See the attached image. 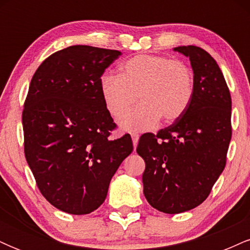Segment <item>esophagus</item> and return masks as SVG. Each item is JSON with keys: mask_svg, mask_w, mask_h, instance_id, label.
Returning <instances> with one entry per match:
<instances>
[{"mask_svg": "<svg viewBox=\"0 0 250 250\" xmlns=\"http://www.w3.org/2000/svg\"><path fill=\"white\" fill-rule=\"evenodd\" d=\"M131 139H133V145H134V149H136L137 147V142H139V137L140 135L137 133H131Z\"/></svg>", "mask_w": 250, "mask_h": 250, "instance_id": "esophagus-1", "label": "esophagus"}]
</instances>
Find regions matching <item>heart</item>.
<instances>
[{"mask_svg":"<svg viewBox=\"0 0 250 250\" xmlns=\"http://www.w3.org/2000/svg\"><path fill=\"white\" fill-rule=\"evenodd\" d=\"M100 91L113 117L123 115L137 96L142 103L119 125L125 130H147L161 119L173 122L186 113L194 96V74L170 57L141 54L123 62L120 75L102 74Z\"/></svg>","mask_w":250,"mask_h":250,"instance_id":"b5f03b06","label":"heart"}]
</instances>
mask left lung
I'll return each instance as SVG.
<instances>
[{
  "instance_id": "obj_1",
  "label": "left lung",
  "mask_w": 250,
  "mask_h": 250,
  "mask_svg": "<svg viewBox=\"0 0 250 250\" xmlns=\"http://www.w3.org/2000/svg\"><path fill=\"white\" fill-rule=\"evenodd\" d=\"M189 57L194 96L186 113L156 135L140 137L143 194L151 207L179 214L200 206L226 167L231 139V97L217 63L206 50L182 45Z\"/></svg>"
}]
</instances>
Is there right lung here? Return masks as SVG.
<instances>
[{
	"mask_svg": "<svg viewBox=\"0 0 250 250\" xmlns=\"http://www.w3.org/2000/svg\"><path fill=\"white\" fill-rule=\"evenodd\" d=\"M121 51L71 45L41 63L31 79L22 123L24 154L37 187L54 207L84 215L104 202L109 183L133 151L100 91V77Z\"/></svg>",
	"mask_w": 250,
	"mask_h": 250,
	"instance_id": "right-lung-1",
	"label": "right lung"
}]
</instances>
